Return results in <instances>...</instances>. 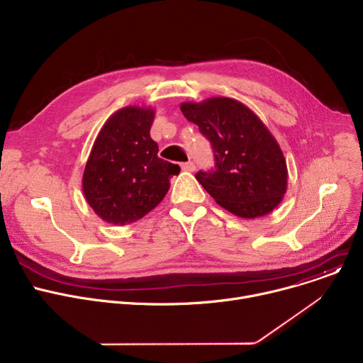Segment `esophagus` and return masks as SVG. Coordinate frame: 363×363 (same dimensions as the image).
Returning a JSON list of instances; mask_svg holds the SVG:
<instances>
[{"label": "esophagus", "mask_w": 363, "mask_h": 363, "mask_svg": "<svg viewBox=\"0 0 363 363\" xmlns=\"http://www.w3.org/2000/svg\"><path fill=\"white\" fill-rule=\"evenodd\" d=\"M181 167H182V171H186V172H194L196 164L189 160V162H185V163H182V164H181Z\"/></svg>", "instance_id": "1"}]
</instances>
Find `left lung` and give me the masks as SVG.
<instances>
[{
  "mask_svg": "<svg viewBox=\"0 0 363 363\" xmlns=\"http://www.w3.org/2000/svg\"><path fill=\"white\" fill-rule=\"evenodd\" d=\"M184 116L210 141L214 169L196 178L216 203L244 219L273 211L287 189V166L262 121L232 98L181 104Z\"/></svg>",
  "mask_w": 363,
  "mask_h": 363,
  "instance_id": "1",
  "label": "left lung"
}]
</instances>
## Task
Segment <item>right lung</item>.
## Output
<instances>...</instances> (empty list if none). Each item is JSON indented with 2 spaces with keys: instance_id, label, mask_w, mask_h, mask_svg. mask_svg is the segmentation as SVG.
Returning <instances> with one entry per match:
<instances>
[{
  "instance_id": "obj_1",
  "label": "right lung",
  "mask_w": 363,
  "mask_h": 363,
  "mask_svg": "<svg viewBox=\"0 0 363 363\" xmlns=\"http://www.w3.org/2000/svg\"><path fill=\"white\" fill-rule=\"evenodd\" d=\"M155 109L125 106L108 118L83 174L86 201L102 220L124 226L152 211L181 167L157 156L150 137Z\"/></svg>"
}]
</instances>
